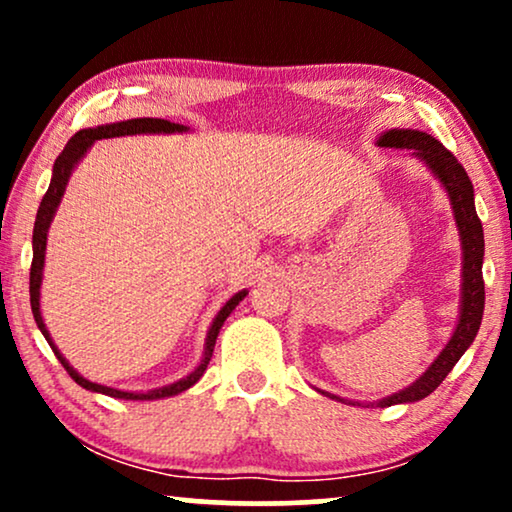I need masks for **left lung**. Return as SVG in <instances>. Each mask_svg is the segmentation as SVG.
Segmentation results:
<instances>
[{
    "label": "left lung",
    "instance_id": "left-lung-1",
    "mask_svg": "<svg viewBox=\"0 0 512 512\" xmlns=\"http://www.w3.org/2000/svg\"><path fill=\"white\" fill-rule=\"evenodd\" d=\"M377 144L384 149H408L412 156L424 160L431 167V172L440 179L450 195L454 219H457L461 249H464V284H461V317L454 328V335L447 342L443 352L431 368L419 377L415 384L408 389L398 391V394L384 398L377 405L387 408L396 403H415L422 401L438 389V384L445 380L447 373L457 366V361L471 347V342L478 335L482 310H485V279H482V256H485V235H482V223L475 212L473 200V184L468 179L464 165L454 158L452 151H447L436 137L426 135L419 130H389L377 139ZM338 398V396H333Z\"/></svg>",
    "mask_w": 512,
    "mask_h": 512
}]
</instances>
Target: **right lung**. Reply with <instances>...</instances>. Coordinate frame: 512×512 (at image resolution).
<instances>
[{
  "label": "right lung",
  "instance_id": "obj_1",
  "mask_svg": "<svg viewBox=\"0 0 512 512\" xmlns=\"http://www.w3.org/2000/svg\"><path fill=\"white\" fill-rule=\"evenodd\" d=\"M186 128L179 123H170L165 121V118H132V121H121V123H111V125H97V128H88V130H81L76 132V135L69 139L65 149L55 160L53 165V179H51V186H48V191L44 195V200H41L39 205V212H37V221H34V233H32V268H30V303H32V314H34V321H37L39 331L44 333V338L48 340V345L58 356V361L65 366V370L69 373V377L76 384H81L83 389L88 391H97V394H104V396H114V398H125V401H153V398H165V396H174V394H181V391H186L188 387H193L195 382L200 380L202 373L207 370V363L212 361V354H214V345H216V338H219V331L223 326V321L228 319V314L235 310L237 305H240V300L247 296V291H240L235 293L233 298L228 300L226 305L221 307V312L216 314L212 328H209L207 333V347H205V356H202L200 366L193 370L191 375L184 377V380L170 384V387H163V389H153L149 394H132V391H121V389H111V387H104V384H95L86 380V377H81L76 370L69 366L65 356L58 352V347L53 345L51 335L46 331V324L44 319H41V310H39V289H41V270H44V254H46V233H48V226H51L53 221V214L55 209H58L60 200H62V193H65V186L69 181V174H72L74 165L79 163L83 158V153H86L90 146L95 144V139H109V137H123V135H139V132H184Z\"/></svg>",
  "mask_w": 512,
  "mask_h": 512
}]
</instances>
